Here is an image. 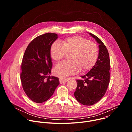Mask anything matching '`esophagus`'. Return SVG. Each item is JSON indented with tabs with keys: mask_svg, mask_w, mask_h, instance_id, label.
I'll return each mask as SVG.
<instances>
[{
	"mask_svg": "<svg viewBox=\"0 0 132 132\" xmlns=\"http://www.w3.org/2000/svg\"><path fill=\"white\" fill-rule=\"evenodd\" d=\"M69 80V78H60V82L61 84L62 83H64V82H66L67 81H68Z\"/></svg>",
	"mask_w": 132,
	"mask_h": 132,
	"instance_id": "obj_1",
	"label": "esophagus"
}]
</instances>
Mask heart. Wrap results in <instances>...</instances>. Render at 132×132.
Segmentation results:
<instances>
[{"label":"heart","mask_w":132,"mask_h":132,"mask_svg":"<svg viewBox=\"0 0 132 132\" xmlns=\"http://www.w3.org/2000/svg\"><path fill=\"white\" fill-rule=\"evenodd\" d=\"M66 52H71V61H63L54 69L55 73L60 77L76 74L80 71L87 72L95 66L99 56L97 45L79 35L67 37L61 43L55 41L50 48L51 57L56 62L62 60Z\"/></svg>","instance_id":"obj_1"}]
</instances>
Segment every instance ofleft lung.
<instances>
[{
    "label": "left lung",
    "mask_w": 132,
    "mask_h": 132,
    "mask_svg": "<svg viewBox=\"0 0 132 132\" xmlns=\"http://www.w3.org/2000/svg\"><path fill=\"white\" fill-rule=\"evenodd\" d=\"M89 34L99 44L97 61L82 79L76 80L77 87L74 92L76 100L85 105H92L104 96L110 82V61L108 51L102 41L94 34Z\"/></svg>",
    "instance_id": "1"
}]
</instances>
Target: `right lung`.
<instances>
[{"mask_svg": "<svg viewBox=\"0 0 132 132\" xmlns=\"http://www.w3.org/2000/svg\"><path fill=\"white\" fill-rule=\"evenodd\" d=\"M57 38V34L52 33L37 36L23 55L20 73L22 87L29 98L37 103L49 99L60 84L57 77L49 76L52 67L50 48Z\"/></svg>", "mask_w": 132, "mask_h": 132, "instance_id": "right-lung-1", "label": "right lung"}]
</instances>
